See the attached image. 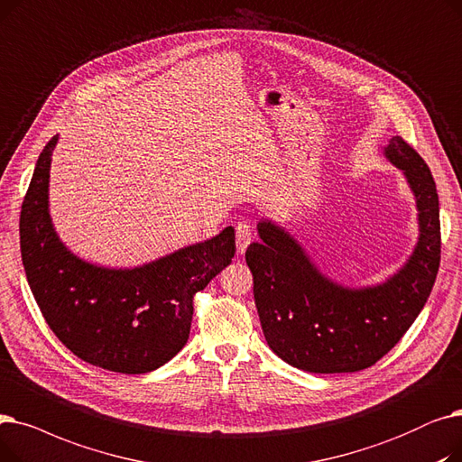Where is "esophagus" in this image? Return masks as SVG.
Masks as SVG:
<instances>
[{
	"label": "esophagus",
	"mask_w": 462,
	"mask_h": 462,
	"mask_svg": "<svg viewBox=\"0 0 462 462\" xmlns=\"http://www.w3.org/2000/svg\"><path fill=\"white\" fill-rule=\"evenodd\" d=\"M235 233H236V252L243 255L248 248V245L252 243V227L246 224V222H238L236 227H235Z\"/></svg>",
	"instance_id": "1"
}]
</instances>
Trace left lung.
Returning <instances> with one entry per match:
<instances>
[{
  "label": "left lung",
  "mask_w": 462,
  "mask_h": 462,
  "mask_svg": "<svg viewBox=\"0 0 462 462\" xmlns=\"http://www.w3.org/2000/svg\"><path fill=\"white\" fill-rule=\"evenodd\" d=\"M415 197L420 238L385 282L347 288L314 265L283 227L261 219L246 250L254 299L269 347L288 365L338 374L380 361L423 310L440 267V207L430 169L402 137L383 148Z\"/></svg>",
  "instance_id": "1"
}]
</instances>
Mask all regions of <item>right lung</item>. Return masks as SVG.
Segmentation results:
<instances>
[{
  "label": "right lung",
  "instance_id": "add662e5",
  "mask_svg": "<svg viewBox=\"0 0 462 462\" xmlns=\"http://www.w3.org/2000/svg\"><path fill=\"white\" fill-rule=\"evenodd\" d=\"M58 135L37 160L20 212V252L32 293L60 342L94 366L144 374L189 337L193 295L235 255V229L135 269H106L65 246L49 212Z\"/></svg>",
  "mask_w": 462,
  "mask_h": 462
}]
</instances>
